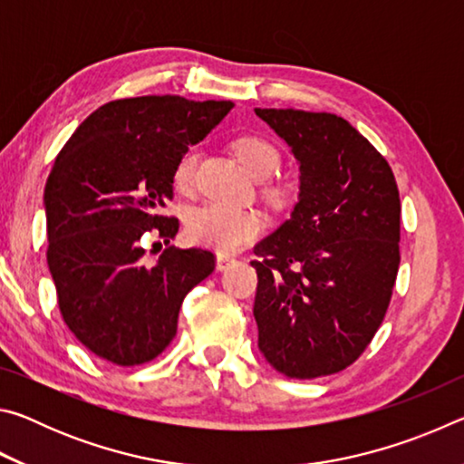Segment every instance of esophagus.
<instances>
[{
  "label": "esophagus",
  "instance_id": "1",
  "mask_svg": "<svg viewBox=\"0 0 464 464\" xmlns=\"http://www.w3.org/2000/svg\"><path fill=\"white\" fill-rule=\"evenodd\" d=\"M235 264V257H231V256H217V270H227V268H231V266Z\"/></svg>",
  "mask_w": 464,
  "mask_h": 464
}]
</instances>
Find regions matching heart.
<instances>
[{
    "label": "heart",
    "mask_w": 464,
    "mask_h": 464,
    "mask_svg": "<svg viewBox=\"0 0 464 464\" xmlns=\"http://www.w3.org/2000/svg\"><path fill=\"white\" fill-rule=\"evenodd\" d=\"M233 151L251 176L264 179L272 176L280 166V153L268 139L257 135H243L235 139ZM196 166H198V149L188 147L178 157L174 166V186L179 192H188L194 186ZM266 194L272 200H282L286 188L280 184L266 186ZM264 217L257 210L231 208L223 204H202L186 215V235L192 243L233 254L254 241L264 231Z\"/></svg>",
    "instance_id": "1"
}]
</instances>
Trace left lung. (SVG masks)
Wrapping results in <instances>:
<instances>
[{
    "mask_svg": "<svg viewBox=\"0 0 464 464\" xmlns=\"http://www.w3.org/2000/svg\"><path fill=\"white\" fill-rule=\"evenodd\" d=\"M301 169L285 225L254 249V317L266 360L290 379L354 364L387 315L401 200L387 160L342 116L256 108Z\"/></svg>",
    "mask_w": 464,
    "mask_h": 464,
    "instance_id": "1",
    "label": "left lung"
}]
</instances>
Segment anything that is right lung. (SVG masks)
Returning a JSON list of instances; mask_svg holds the SVG:
<instances>
[{
    "instance_id": "add662e5",
    "label": "right lung",
    "mask_w": 464,
    "mask_h": 464,
    "mask_svg": "<svg viewBox=\"0 0 464 464\" xmlns=\"http://www.w3.org/2000/svg\"><path fill=\"white\" fill-rule=\"evenodd\" d=\"M233 102L140 96L92 112L54 160L44 186L46 264L63 321L92 354L137 366L168 348L184 296L215 270V254L169 246L178 218L174 166ZM167 249L153 266L144 246ZM161 246V243H157Z\"/></svg>"
}]
</instances>
